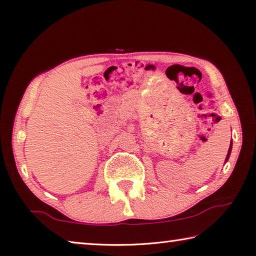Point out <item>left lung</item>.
<instances>
[{"mask_svg": "<svg viewBox=\"0 0 256 256\" xmlns=\"http://www.w3.org/2000/svg\"><path fill=\"white\" fill-rule=\"evenodd\" d=\"M232 144H230V146H229V150H228V154H227V157H226V160H228L229 159V156H230V152H232Z\"/></svg>", "mask_w": 256, "mask_h": 256, "instance_id": "obj_1", "label": "left lung"}]
</instances>
